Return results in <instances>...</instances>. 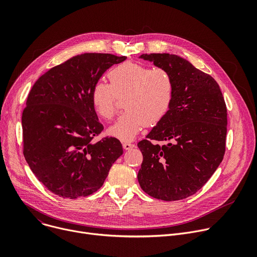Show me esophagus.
<instances>
[{
  "label": "esophagus",
  "mask_w": 257,
  "mask_h": 257,
  "mask_svg": "<svg viewBox=\"0 0 257 257\" xmlns=\"http://www.w3.org/2000/svg\"><path fill=\"white\" fill-rule=\"evenodd\" d=\"M122 147H123L124 150H131L132 148L135 147V145L132 144V143H130V142H123V143H122Z\"/></svg>",
  "instance_id": "1"
}]
</instances>
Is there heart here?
I'll use <instances>...</instances> for the list:
<instances>
[{
    "label": "heart",
    "mask_w": 257,
    "mask_h": 257,
    "mask_svg": "<svg viewBox=\"0 0 257 257\" xmlns=\"http://www.w3.org/2000/svg\"><path fill=\"white\" fill-rule=\"evenodd\" d=\"M110 83L98 80L93 85L91 103L95 112L105 119L115 115L117 100L123 99L126 109L108 134L121 141L133 140L145 125L158 124L172 107L175 83L164 68L126 61L108 72Z\"/></svg>",
    "instance_id": "heart-1"
}]
</instances>
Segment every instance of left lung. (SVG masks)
<instances>
[{
    "mask_svg": "<svg viewBox=\"0 0 257 257\" xmlns=\"http://www.w3.org/2000/svg\"><path fill=\"white\" fill-rule=\"evenodd\" d=\"M172 74L174 101L165 117L138 143L143 162L138 181L148 195L164 201L185 199L214 174L225 151L226 106L218 83L173 54H143ZM152 140H165L163 147Z\"/></svg>",
    "mask_w": 257,
    "mask_h": 257,
    "instance_id": "1",
    "label": "left lung"
}]
</instances>
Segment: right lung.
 Returning a JSON list of instances; mask_svg holds the SVG:
<instances>
[{
	"label": "right lung",
	"mask_w": 257,
	"mask_h": 257,
	"mask_svg": "<svg viewBox=\"0 0 257 257\" xmlns=\"http://www.w3.org/2000/svg\"><path fill=\"white\" fill-rule=\"evenodd\" d=\"M125 56L84 53L43 74L22 112L23 155L37 179L63 198L89 196L122 154L116 138L93 143L103 125L91 103L93 85Z\"/></svg>",
	"instance_id": "add662e5"
}]
</instances>
